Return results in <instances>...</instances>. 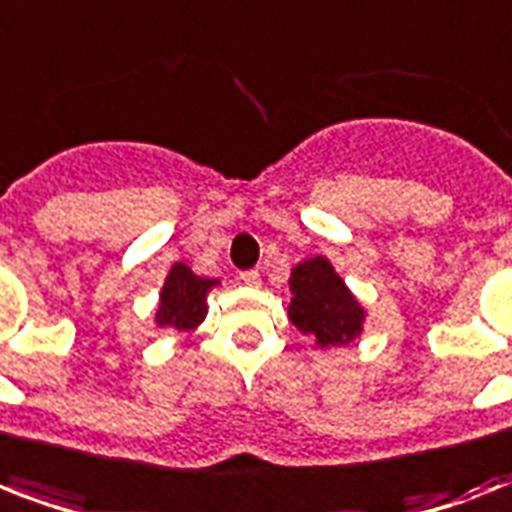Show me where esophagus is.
<instances>
[{
	"label": "esophagus",
	"mask_w": 512,
	"mask_h": 512,
	"mask_svg": "<svg viewBox=\"0 0 512 512\" xmlns=\"http://www.w3.org/2000/svg\"><path fill=\"white\" fill-rule=\"evenodd\" d=\"M239 279L241 284H247V287H260V271H244Z\"/></svg>",
	"instance_id": "esophagus-1"
}]
</instances>
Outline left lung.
Here are the masks:
<instances>
[{
	"mask_svg": "<svg viewBox=\"0 0 512 512\" xmlns=\"http://www.w3.org/2000/svg\"><path fill=\"white\" fill-rule=\"evenodd\" d=\"M289 289V321L303 335H311L316 345H348L361 335L366 311L350 295L327 257H311L295 265L289 276Z\"/></svg>",
	"mask_w": 512,
	"mask_h": 512,
	"instance_id": "8db88e82",
	"label": "left lung"
}]
</instances>
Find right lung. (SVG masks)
<instances>
[{
    "label": "right lung",
    "instance_id": "obj_1",
    "mask_svg": "<svg viewBox=\"0 0 512 512\" xmlns=\"http://www.w3.org/2000/svg\"><path fill=\"white\" fill-rule=\"evenodd\" d=\"M212 287H217V279H201L183 263L172 265L159 295L156 327L175 332L199 327L207 316V292Z\"/></svg>",
    "mask_w": 512,
    "mask_h": 512
}]
</instances>
